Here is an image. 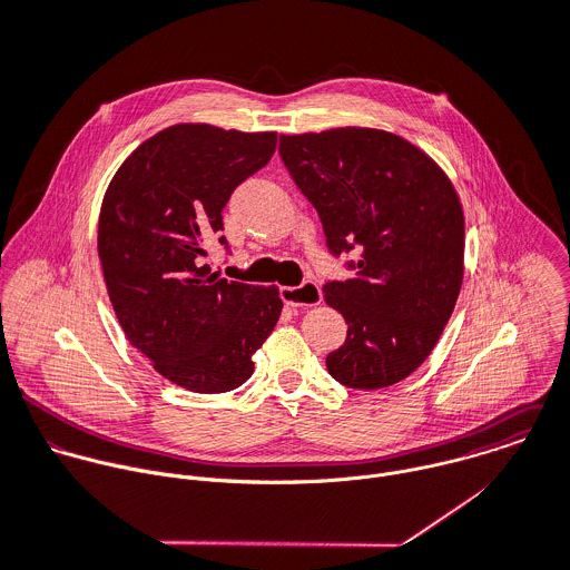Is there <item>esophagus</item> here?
I'll list each match as a JSON object with an SVG mask.
<instances>
[{
    "mask_svg": "<svg viewBox=\"0 0 570 570\" xmlns=\"http://www.w3.org/2000/svg\"><path fill=\"white\" fill-rule=\"evenodd\" d=\"M286 306H317L322 302V291L315 282H304L299 286H284L279 291Z\"/></svg>",
    "mask_w": 570,
    "mask_h": 570,
    "instance_id": "obj_1",
    "label": "esophagus"
}]
</instances>
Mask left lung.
Listing matches in <instances>:
<instances>
[{"label": "left lung", "mask_w": 570, "mask_h": 570, "mask_svg": "<svg viewBox=\"0 0 570 570\" xmlns=\"http://www.w3.org/2000/svg\"><path fill=\"white\" fill-rule=\"evenodd\" d=\"M279 157L315 206L333 257L355 275L326 282L348 324L326 368L348 389L409 377L435 348L464 277V213L444 170L400 135L333 128L279 135Z\"/></svg>", "instance_id": "8db88e82"}]
</instances>
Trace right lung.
Returning <instances> with one entry per match:
<instances>
[{
  "instance_id": "obj_1",
  "label": "right lung",
  "mask_w": 570,
  "mask_h": 570,
  "mask_svg": "<svg viewBox=\"0 0 570 570\" xmlns=\"http://www.w3.org/2000/svg\"><path fill=\"white\" fill-rule=\"evenodd\" d=\"M275 146L277 132L175 124L146 139L104 195L97 250L115 315L128 342L181 389L242 386L279 320L275 286L210 275L202 259L224 230L233 190ZM219 244L228 250L224 235Z\"/></svg>"
}]
</instances>
